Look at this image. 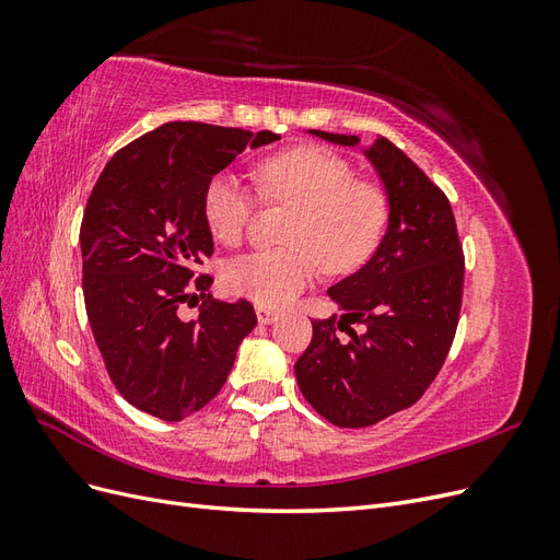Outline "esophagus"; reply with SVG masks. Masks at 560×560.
I'll use <instances>...</instances> for the list:
<instances>
[{
	"label": "esophagus",
	"instance_id": "1",
	"mask_svg": "<svg viewBox=\"0 0 560 560\" xmlns=\"http://www.w3.org/2000/svg\"><path fill=\"white\" fill-rule=\"evenodd\" d=\"M257 319H259V325H273V322L278 319V313L270 308H264V306H257Z\"/></svg>",
	"mask_w": 560,
	"mask_h": 560
}]
</instances>
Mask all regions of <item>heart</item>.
Masks as SVG:
<instances>
[{
  "instance_id": "obj_1",
  "label": "heart",
  "mask_w": 560,
  "mask_h": 560,
  "mask_svg": "<svg viewBox=\"0 0 560 560\" xmlns=\"http://www.w3.org/2000/svg\"><path fill=\"white\" fill-rule=\"evenodd\" d=\"M348 159L331 149L303 144L278 151L254 167L266 200L294 202L287 229L290 247L257 249L231 259L224 287L264 308H280L313 282L317 264L329 273L362 266L381 243L387 198L376 184L354 179ZM254 212V196L229 173L214 175L202 194V219L212 238L238 245Z\"/></svg>"
}]
</instances>
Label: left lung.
Returning <instances> with one entry per match:
<instances>
[{
	"mask_svg": "<svg viewBox=\"0 0 560 560\" xmlns=\"http://www.w3.org/2000/svg\"><path fill=\"white\" fill-rule=\"evenodd\" d=\"M311 132L360 144L358 135ZM364 156L385 186L387 231L358 273L329 287L343 315L315 319L294 364L303 397L338 428L376 425L416 404L444 366L463 303L465 257L446 194L387 138Z\"/></svg>",
	"mask_w": 560,
	"mask_h": 560,
	"instance_id": "8db88e82",
	"label": "left lung"
}]
</instances>
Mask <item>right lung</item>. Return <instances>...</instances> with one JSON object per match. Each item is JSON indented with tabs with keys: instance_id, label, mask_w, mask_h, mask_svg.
I'll use <instances>...</instances> for the list:
<instances>
[{
	"instance_id": "1",
	"label": "right lung",
	"mask_w": 560,
	"mask_h": 560,
	"mask_svg": "<svg viewBox=\"0 0 560 560\" xmlns=\"http://www.w3.org/2000/svg\"><path fill=\"white\" fill-rule=\"evenodd\" d=\"M280 135L171 121L116 151L97 177L81 222L83 301L118 393L140 411L177 422L224 387L243 338L257 327L249 301L206 294L212 233L202 219L208 182L247 147ZM194 291L198 320L176 308Z\"/></svg>"
}]
</instances>
